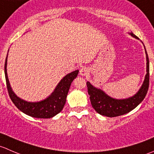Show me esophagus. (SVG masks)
<instances>
[{"mask_svg": "<svg viewBox=\"0 0 154 154\" xmlns=\"http://www.w3.org/2000/svg\"><path fill=\"white\" fill-rule=\"evenodd\" d=\"M88 72H89V69H88V68L86 67V66H83V67H82L80 70V74L81 76L88 75Z\"/></svg>", "mask_w": 154, "mask_h": 154, "instance_id": "1", "label": "esophagus"}]
</instances>
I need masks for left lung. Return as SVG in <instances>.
Returning <instances> with one entry per match:
<instances>
[{"mask_svg": "<svg viewBox=\"0 0 154 154\" xmlns=\"http://www.w3.org/2000/svg\"><path fill=\"white\" fill-rule=\"evenodd\" d=\"M132 36L138 38L133 33H130ZM147 58V74L145 79L139 91L133 97H129L124 100H117L110 97L105 94L102 90L96 88L89 82H87L88 93L90 96L91 106L96 112L102 116L106 117H116L128 113L133 109L136 108L145 97L149 88V59L147 51L145 50Z\"/></svg>", "mask_w": 154, "mask_h": 154, "instance_id": "left-lung-1", "label": "left lung"}]
</instances>
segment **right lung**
Returning <instances> with one entry per match:
<instances>
[{"label":"right lung","mask_w":154,"mask_h":154,"mask_svg":"<svg viewBox=\"0 0 154 154\" xmlns=\"http://www.w3.org/2000/svg\"><path fill=\"white\" fill-rule=\"evenodd\" d=\"M7 57L6 58L5 65H4L7 88L11 100L18 109L27 116L33 118H38V119H50L62 111L66 103V97L68 95L71 83L77 77L79 72L78 70L73 71L63 77V80L56 87L54 92L45 100L36 103H30L21 100V98L17 97L15 93L12 91L7 77Z\"/></svg>","instance_id":"obj_1"}]
</instances>
